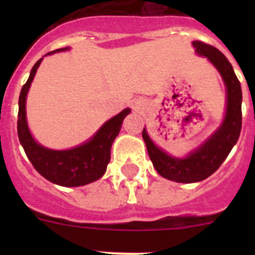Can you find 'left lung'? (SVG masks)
Instances as JSON below:
<instances>
[{"label":"left lung","mask_w":255,"mask_h":255,"mask_svg":"<svg viewBox=\"0 0 255 255\" xmlns=\"http://www.w3.org/2000/svg\"><path fill=\"white\" fill-rule=\"evenodd\" d=\"M196 53L206 56L217 68L227 87V111L222 126L217 132L202 144L200 148L190 153L185 159L168 155L159 149L143 129L149 158L155 170L165 179L176 182H197L212 175L225 161L233 145L237 143L242 128V89L228 59L218 49L200 40L192 42Z\"/></svg>","instance_id":"obj_1"}]
</instances>
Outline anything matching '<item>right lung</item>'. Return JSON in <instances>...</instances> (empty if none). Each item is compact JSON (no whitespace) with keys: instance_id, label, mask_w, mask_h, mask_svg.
Wrapping results in <instances>:
<instances>
[{"instance_id":"obj_1","label":"right lung","mask_w":255,"mask_h":255,"mask_svg":"<svg viewBox=\"0 0 255 255\" xmlns=\"http://www.w3.org/2000/svg\"><path fill=\"white\" fill-rule=\"evenodd\" d=\"M66 49L69 48L56 49L48 54L63 51ZM42 59L34 64L30 70L29 78L20 90L17 121L19 142L35 170L50 182L60 186L73 187L96 181L106 171L107 164L111 159L112 143L120 133L123 120L130 112V110H123L117 116L107 121L100 128L99 132L91 138V140L76 148L69 150H51L39 145L33 139L28 129L27 120H25V96Z\"/></svg>"}]
</instances>
